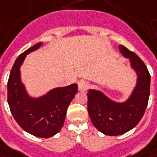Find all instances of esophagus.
Instances as JSON below:
<instances>
[{"mask_svg":"<svg viewBox=\"0 0 157 157\" xmlns=\"http://www.w3.org/2000/svg\"><path fill=\"white\" fill-rule=\"evenodd\" d=\"M89 82H87V81H83V80H82V81H80L78 82V89L80 91H82V92H84V91H86L87 89H89Z\"/></svg>","mask_w":157,"mask_h":157,"instance_id":"esophagus-1","label":"esophagus"}]
</instances>
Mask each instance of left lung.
I'll use <instances>...</instances> for the list:
<instances>
[{
    "instance_id": "left-lung-1",
    "label": "left lung",
    "mask_w": 157,
    "mask_h": 157,
    "mask_svg": "<svg viewBox=\"0 0 157 157\" xmlns=\"http://www.w3.org/2000/svg\"><path fill=\"white\" fill-rule=\"evenodd\" d=\"M119 50L129 59L137 75L136 85L130 96L123 102H117L100 90L89 89L87 94L90 120L100 132L107 136H120L137 125L145 113L150 91V75L144 62L126 47L120 45Z\"/></svg>"
}]
</instances>
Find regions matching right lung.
Segmentation results:
<instances>
[{
  "label": "right lung",
  "mask_w": 157,
  "mask_h": 157,
  "mask_svg": "<svg viewBox=\"0 0 157 157\" xmlns=\"http://www.w3.org/2000/svg\"><path fill=\"white\" fill-rule=\"evenodd\" d=\"M41 42L21 54L15 60L8 81V102L14 120L25 131L48 138L61 130L68 105L78 91L76 83L56 88L38 98L31 97L21 82L20 68L28 54L38 49Z\"/></svg>",
  "instance_id": "obj_1"
}]
</instances>
